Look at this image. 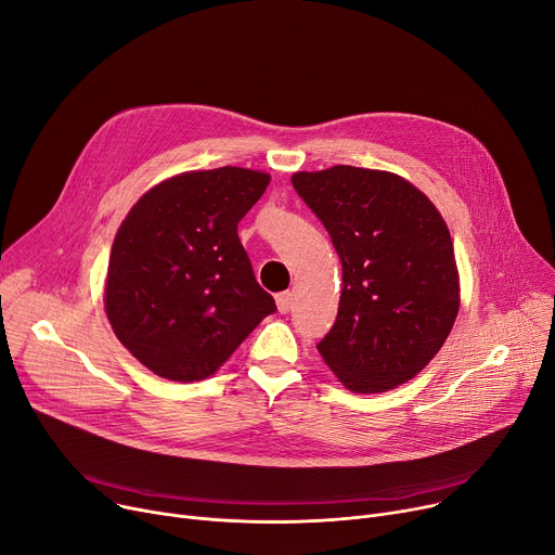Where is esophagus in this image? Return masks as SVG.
Instances as JSON below:
<instances>
[{
	"label": "esophagus",
	"mask_w": 555,
	"mask_h": 555,
	"mask_svg": "<svg viewBox=\"0 0 555 555\" xmlns=\"http://www.w3.org/2000/svg\"><path fill=\"white\" fill-rule=\"evenodd\" d=\"M275 305H278V311H280V313H288L291 307H293V293H291V291L278 293V295H275Z\"/></svg>",
	"instance_id": "34e87169"
}]
</instances>
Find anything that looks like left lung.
Segmentation results:
<instances>
[{
    "label": "left lung",
    "mask_w": 555,
    "mask_h": 555,
    "mask_svg": "<svg viewBox=\"0 0 555 555\" xmlns=\"http://www.w3.org/2000/svg\"><path fill=\"white\" fill-rule=\"evenodd\" d=\"M343 262L337 318L318 351L356 393L404 385L442 349L460 309L449 229L387 170L333 166L291 178Z\"/></svg>",
    "instance_id": "8db88e82"
}]
</instances>
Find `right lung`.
<instances>
[{
  "label": "right lung",
  "mask_w": 555,
  "mask_h": 555,
  "mask_svg": "<svg viewBox=\"0 0 555 555\" xmlns=\"http://www.w3.org/2000/svg\"><path fill=\"white\" fill-rule=\"evenodd\" d=\"M269 182L237 166L191 170L153 186L121 222L106 315L119 343L155 375H212L278 311L237 237V222Z\"/></svg>",
  "instance_id": "obj_1"
}]
</instances>
